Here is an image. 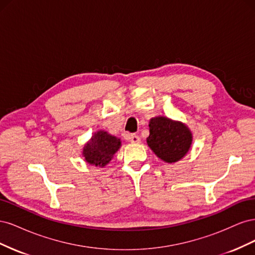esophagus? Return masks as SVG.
<instances>
[{
  "label": "esophagus",
  "mask_w": 255,
  "mask_h": 255,
  "mask_svg": "<svg viewBox=\"0 0 255 255\" xmlns=\"http://www.w3.org/2000/svg\"><path fill=\"white\" fill-rule=\"evenodd\" d=\"M128 140L132 143H139L140 138H139V136H137L135 134H130V135H128Z\"/></svg>",
  "instance_id": "34e87169"
}]
</instances>
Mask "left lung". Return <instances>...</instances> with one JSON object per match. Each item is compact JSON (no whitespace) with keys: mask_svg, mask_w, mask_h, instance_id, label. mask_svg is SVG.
I'll use <instances>...</instances> for the list:
<instances>
[{"mask_svg":"<svg viewBox=\"0 0 255 255\" xmlns=\"http://www.w3.org/2000/svg\"><path fill=\"white\" fill-rule=\"evenodd\" d=\"M146 143L155 155L168 164L181 160L189 152L192 133L182 121L156 116L149 121Z\"/></svg>","mask_w":255,"mask_h":255,"instance_id":"8db88e82","label":"left lung"}]
</instances>
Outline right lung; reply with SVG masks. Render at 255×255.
<instances>
[{"instance_id":"right-lung-1","label":"right lung","mask_w":255,"mask_h":255,"mask_svg":"<svg viewBox=\"0 0 255 255\" xmlns=\"http://www.w3.org/2000/svg\"><path fill=\"white\" fill-rule=\"evenodd\" d=\"M121 148V139L104 129H99L84 144L82 155L87 164L105 167L113 159L115 153Z\"/></svg>"}]
</instances>
